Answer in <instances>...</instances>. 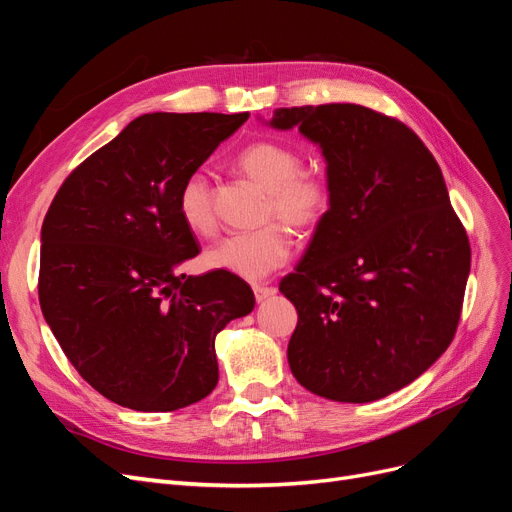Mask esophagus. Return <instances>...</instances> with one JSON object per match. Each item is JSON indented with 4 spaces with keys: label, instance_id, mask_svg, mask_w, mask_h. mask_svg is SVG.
<instances>
[{
    "label": "esophagus",
    "instance_id": "esophagus-1",
    "mask_svg": "<svg viewBox=\"0 0 512 512\" xmlns=\"http://www.w3.org/2000/svg\"><path fill=\"white\" fill-rule=\"evenodd\" d=\"M277 290L273 288V286H265V284H256L254 286V297H256V301L260 303V301H267L269 297H273Z\"/></svg>",
    "mask_w": 512,
    "mask_h": 512
}]
</instances>
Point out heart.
Wrapping results in <instances>:
<instances>
[{"instance_id":"1","label":"heart","mask_w":512,"mask_h":512,"mask_svg":"<svg viewBox=\"0 0 512 512\" xmlns=\"http://www.w3.org/2000/svg\"><path fill=\"white\" fill-rule=\"evenodd\" d=\"M237 166L241 173L269 194L267 220H282L290 228L314 230L329 211L331 185L318 173L303 170V156L284 143L258 141L245 147ZM179 215L196 235L209 237L218 228L213 183L207 173L196 170L179 190ZM292 254V239L280 224L250 235H232L209 247L205 260L211 269L237 275L241 280H262L286 265Z\"/></svg>"}]
</instances>
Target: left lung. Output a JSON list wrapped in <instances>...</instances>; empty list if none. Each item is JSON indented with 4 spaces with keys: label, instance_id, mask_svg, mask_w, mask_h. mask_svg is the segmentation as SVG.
<instances>
[{
    "label": "left lung",
    "instance_id": "left-lung-1",
    "mask_svg": "<svg viewBox=\"0 0 512 512\" xmlns=\"http://www.w3.org/2000/svg\"><path fill=\"white\" fill-rule=\"evenodd\" d=\"M265 123L318 145L331 185L327 215L280 284L299 314L292 376L344 404L404 389L453 342L470 275L438 162L404 123L359 104L277 108Z\"/></svg>",
    "mask_w": 512,
    "mask_h": 512
}]
</instances>
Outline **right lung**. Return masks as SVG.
I'll use <instances>...</instances> for the list:
<instances>
[{
  "instance_id": "add662e5",
  "label": "right lung",
  "mask_w": 512,
  "mask_h": 512,
  "mask_svg": "<svg viewBox=\"0 0 512 512\" xmlns=\"http://www.w3.org/2000/svg\"><path fill=\"white\" fill-rule=\"evenodd\" d=\"M250 113H149L61 185L42 224L40 307L94 389L138 412H173L218 384L215 335L254 309L239 277L185 275L198 256L179 215L183 181Z\"/></svg>"
}]
</instances>
